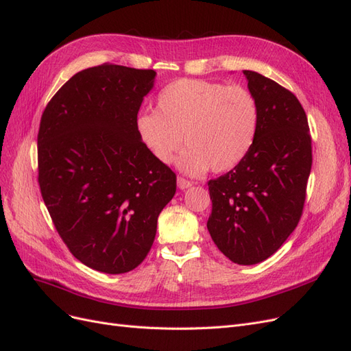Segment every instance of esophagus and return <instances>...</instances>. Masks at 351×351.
I'll return each instance as SVG.
<instances>
[{
    "instance_id": "esophagus-1",
    "label": "esophagus",
    "mask_w": 351,
    "mask_h": 351,
    "mask_svg": "<svg viewBox=\"0 0 351 351\" xmlns=\"http://www.w3.org/2000/svg\"><path fill=\"white\" fill-rule=\"evenodd\" d=\"M192 184L193 183L190 182V180H187V178H184L182 176L177 177V186H178V189H187V187H190Z\"/></svg>"
}]
</instances>
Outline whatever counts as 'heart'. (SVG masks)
Here are the masks:
<instances>
[{
  "label": "heart",
  "mask_w": 351,
  "mask_h": 351,
  "mask_svg": "<svg viewBox=\"0 0 351 351\" xmlns=\"http://www.w3.org/2000/svg\"><path fill=\"white\" fill-rule=\"evenodd\" d=\"M259 123V102L246 86L178 79L158 93L156 112L137 115L136 132L158 162H171L184 142L186 173H226L247 156Z\"/></svg>",
  "instance_id": "b5f03b06"
}]
</instances>
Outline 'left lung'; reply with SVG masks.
Listing matches in <instances>:
<instances>
[{"mask_svg":"<svg viewBox=\"0 0 351 351\" xmlns=\"http://www.w3.org/2000/svg\"><path fill=\"white\" fill-rule=\"evenodd\" d=\"M261 108L256 141L243 161L209 180L208 231L239 265L277 252L299 224L312 168V137L295 95L256 71L244 70Z\"/></svg>","mask_w":351,"mask_h":351,"instance_id":"1","label":"left lung"}]
</instances>
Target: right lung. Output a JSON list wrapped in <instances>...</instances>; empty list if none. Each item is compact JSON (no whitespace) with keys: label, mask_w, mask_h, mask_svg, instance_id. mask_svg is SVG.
Returning a JSON list of instances; mask_svg holds the SVG:
<instances>
[{"label":"right lung","mask_w":351,"mask_h":351,"mask_svg":"<svg viewBox=\"0 0 351 351\" xmlns=\"http://www.w3.org/2000/svg\"><path fill=\"white\" fill-rule=\"evenodd\" d=\"M154 70H82L51 98L38 133V183L62 241L105 274L134 269L149 253L177 176L136 132Z\"/></svg>","instance_id":"add662e5"}]
</instances>
